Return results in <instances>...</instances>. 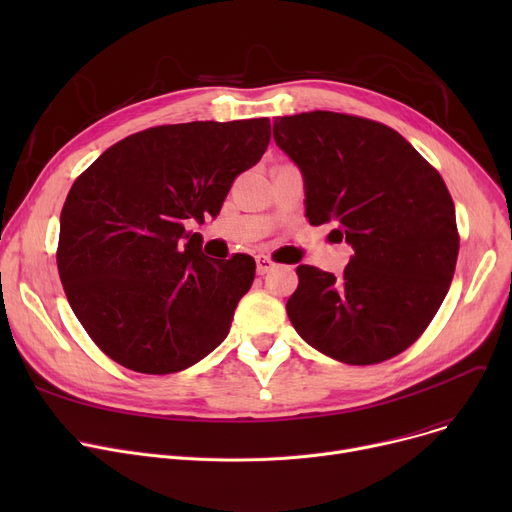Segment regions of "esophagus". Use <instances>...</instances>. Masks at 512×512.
I'll return each instance as SVG.
<instances>
[{
    "label": "esophagus",
    "mask_w": 512,
    "mask_h": 512,
    "mask_svg": "<svg viewBox=\"0 0 512 512\" xmlns=\"http://www.w3.org/2000/svg\"><path fill=\"white\" fill-rule=\"evenodd\" d=\"M276 267V263L270 259V257H265V255H259L257 257V274L259 276H263V274H267V272H272Z\"/></svg>",
    "instance_id": "34e87169"
}]
</instances>
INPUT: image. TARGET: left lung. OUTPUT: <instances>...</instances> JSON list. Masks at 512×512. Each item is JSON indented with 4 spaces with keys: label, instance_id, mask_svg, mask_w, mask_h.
Here are the masks:
<instances>
[{
    "label": "left lung",
    "instance_id": "1",
    "mask_svg": "<svg viewBox=\"0 0 512 512\" xmlns=\"http://www.w3.org/2000/svg\"><path fill=\"white\" fill-rule=\"evenodd\" d=\"M274 141L305 182V218L332 222L355 255L342 276L299 265L286 303L294 330L346 365L409 348L450 288L459 232L442 176L384 124L336 112L274 120Z\"/></svg>",
    "mask_w": 512,
    "mask_h": 512
}]
</instances>
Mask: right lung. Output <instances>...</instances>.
I'll return each instance as SVG.
<instances>
[{
    "label": "right lung",
    "mask_w": 512,
    "mask_h": 512,
    "mask_svg": "<svg viewBox=\"0 0 512 512\" xmlns=\"http://www.w3.org/2000/svg\"><path fill=\"white\" fill-rule=\"evenodd\" d=\"M270 143V120L155 126L103 151L60 215L58 272L101 351L139 373L199 363L230 332L255 259H211L188 220L220 213Z\"/></svg>",
    "instance_id": "1"
}]
</instances>
